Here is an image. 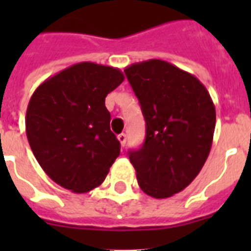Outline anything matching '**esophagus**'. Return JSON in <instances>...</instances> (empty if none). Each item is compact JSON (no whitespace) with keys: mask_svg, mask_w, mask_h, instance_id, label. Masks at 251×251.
<instances>
[{"mask_svg":"<svg viewBox=\"0 0 251 251\" xmlns=\"http://www.w3.org/2000/svg\"><path fill=\"white\" fill-rule=\"evenodd\" d=\"M117 138H118V141H120V143H121L122 147H124V146H125V143H126V134L121 133Z\"/></svg>","mask_w":251,"mask_h":251,"instance_id":"obj_1","label":"esophagus"}]
</instances>
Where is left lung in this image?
<instances>
[{
  "instance_id": "1",
  "label": "left lung",
  "mask_w": 251,
  "mask_h": 251,
  "mask_svg": "<svg viewBox=\"0 0 251 251\" xmlns=\"http://www.w3.org/2000/svg\"><path fill=\"white\" fill-rule=\"evenodd\" d=\"M125 74L146 120L145 143L129 152L138 185L152 198H169L206 163L216 124L214 101L197 76L167 61L137 62Z\"/></svg>"
}]
</instances>
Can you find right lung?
Returning <instances> with one entry per match:
<instances>
[{"mask_svg":"<svg viewBox=\"0 0 251 251\" xmlns=\"http://www.w3.org/2000/svg\"><path fill=\"white\" fill-rule=\"evenodd\" d=\"M124 79L117 68L79 62L44 80L29 99L27 139L60 186L82 194L105 179L121 147L110 131L105 98Z\"/></svg>","mask_w":251,"mask_h":251,"instance_id":"1","label":"right lung"}]
</instances>
